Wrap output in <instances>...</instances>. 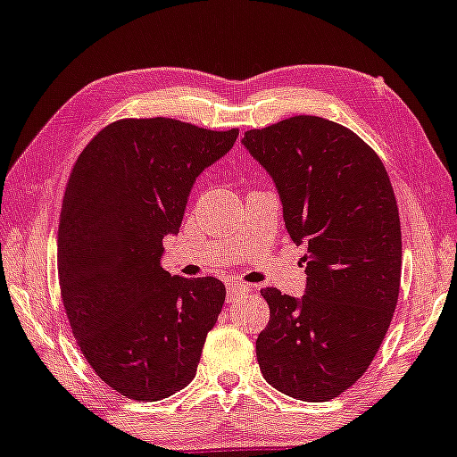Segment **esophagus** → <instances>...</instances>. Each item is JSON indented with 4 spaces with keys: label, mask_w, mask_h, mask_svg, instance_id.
Segmentation results:
<instances>
[{
    "label": "esophagus",
    "mask_w": 457,
    "mask_h": 457,
    "mask_svg": "<svg viewBox=\"0 0 457 457\" xmlns=\"http://www.w3.org/2000/svg\"><path fill=\"white\" fill-rule=\"evenodd\" d=\"M242 293H251V285H245V282H229V285H228V303H232L236 297L242 295Z\"/></svg>",
    "instance_id": "obj_1"
}]
</instances>
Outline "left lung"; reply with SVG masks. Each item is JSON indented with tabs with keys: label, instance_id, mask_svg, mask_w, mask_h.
Segmentation results:
<instances>
[{
	"label": "left lung",
	"instance_id": "1",
	"mask_svg": "<svg viewBox=\"0 0 457 457\" xmlns=\"http://www.w3.org/2000/svg\"><path fill=\"white\" fill-rule=\"evenodd\" d=\"M291 240L305 246L302 297L263 288L270 322L257 337L265 382L299 401L342 395L378 354L401 287V221L378 154L316 115L248 130Z\"/></svg>",
	"mask_w": 457,
	"mask_h": 457
}]
</instances>
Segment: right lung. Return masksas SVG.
Instances as JSON below:
<instances>
[{
	"instance_id": "obj_1",
	"label": "right lung",
	"mask_w": 457,
	"mask_h": 457,
	"mask_svg": "<svg viewBox=\"0 0 457 457\" xmlns=\"http://www.w3.org/2000/svg\"><path fill=\"white\" fill-rule=\"evenodd\" d=\"M238 130L170 118L103 129L75 162L59 223V282L73 335L96 375L135 401L183 390L225 302L221 280L162 268L195 179Z\"/></svg>"
}]
</instances>
